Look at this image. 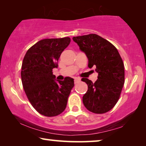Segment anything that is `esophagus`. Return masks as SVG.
I'll return each instance as SVG.
<instances>
[{"mask_svg":"<svg viewBox=\"0 0 146 146\" xmlns=\"http://www.w3.org/2000/svg\"><path fill=\"white\" fill-rule=\"evenodd\" d=\"M80 80V79L78 78H74V82H75V83L78 82H79Z\"/></svg>","mask_w":146,"mask_h":146,"instance_id":"obj_1","label":"esophagus"}]
</instances>
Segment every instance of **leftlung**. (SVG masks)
Segmentation results:
<instances>
[{
    "instance_id": "8db88e82",
    "label": "left lung",
    "mask_w": 146,
    "mask_h": 146,
    "mask_svg": "<svg viewBox=\"0 0 146 146\" xmlns=\"http://www.w3.org/2000/svg\"><path fill=\"white\" fill-rule=\"evenodd\" d=\"M72 39L86 55L88 67H96L98 74L94 83L85 78L82 79L88 85L87 92L82 98L84 105L93 113L107 112L116 104L124 84L122 59L112 44L96 34Z\"/></svg>"
}]
</instances>
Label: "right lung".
<instances>
[{"instance_id":"obj_1","label":"right lung","mask_w":146,"mask_h":146,"mask_svg":"<svg viewBox=\"0 0 146 146\" xmlns=\"http://www.w3.org/2000/svg\"><path fill=\"white\" fill-rule=\"evenodd\" d=\"M70 42L69 37L41 40L30 48L24 57L21 70L23 88L34 108L48 117L64 111L74 86V79L58 80L52 69L57 68L61 53Z\"/></svg>"}]
</instances>
